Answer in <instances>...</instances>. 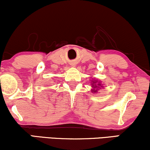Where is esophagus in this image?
I'll return each instance as SVG.
<instances>
[{"label": "esophagus", "instance_id": "1", "mask_svg": "<svg viewBox=\"0 0 150 150\" xmlns=\"http://www.w3.org/2000/svg\"><path fill=\"white\" fill-rule=\"evenodd\" d=\"M73 66H75V65H73Z\"/></svg>", "mask_w": 150, "mask_h": 150}]
</instances>
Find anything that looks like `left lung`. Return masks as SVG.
<instances>
[{"instance_id":"1","label":"left lung","mask_w":150,"mask_h":150,"mask_svg":"<svg viewBox=\"0 0 150 150\" xmlns=\"http://www.w3.org/2000/svg\"><path fill=\"white\" fill-rule=\"evenodd\" d=\"M91 84V87L93 88L91 91V93H96L98 92L100 88L104 87L103 84H102L101 81L98 80V79H93Z\"/></svg>"}]
</instances>
